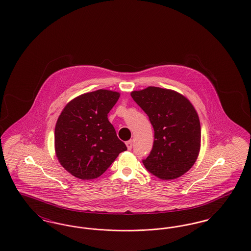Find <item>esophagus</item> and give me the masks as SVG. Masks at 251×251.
<instances>
[{"label": "esophagus", "mask_w": 251, "mask_h": 251, "mask_svg": "<svg viewBox=\"0 0 251 251\" xmlns=\"http://www.w3.org/2000/svg\"><path fill=\"white\" fill-rule=\"evenodd\" d=\"M126 146H127V148H128V150H129V151L131 150V148H132V140H129V141H127V142H126Z\"/></svg>", "instance_id": "obj_1"}]
</instances>
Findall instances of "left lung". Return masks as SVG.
I'll return each instance as SVG.
<instances>
[{
  "label": "left lung",
  "instance_id": "1",
  "mask_svg": "<svg viewBox=\"0 0 251 251\" xmlns=\"http://www.w3.org/2000/svg\"><path fill=\"white\" fill-rule=\"evenodd\" d=\"M133 100L148 115L154 130L152 150L145 167L160 179H174L195 164L201 150V130L196 109L178 92L155 86L132 91Z\"/></svg>",
  "mask_w": 251,
  "mask_h": 251
}]
</instances>
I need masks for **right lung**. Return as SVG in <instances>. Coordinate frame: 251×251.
<instances>
[{"instance_id": "right-lung-1", "label": "right lung", "mask_w": 251, "mask_h": 251, "mask_svg": "<svg viewBox=\"0 0 251 251\" xmlns=\"http://www.w3.org/2000/svg\"><path fill=\"white\" fill-rule=\"evenodd\" d=\"M120 96L106 89L84 93L61 112L54 130L55 153L61 166L74 177H100L127 150L107 118Z\"/></svg>"}]
</instances>
